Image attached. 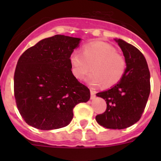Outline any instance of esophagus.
<instances>
[{
    "mask_svg": "<svg viewBox=\"0 0 161 161\" xmlns=\"http://www.w3.org/2000/svg\"><path fill=\"white\" fill-rule=\"evenodd\" d=\"M90 94H91V100H93L94 98H95V94H96V92L94 91L93 90H90Z\"/></svg>",
    "mask_w": 161,
    "mask_h": 161,
    "instance_id": "34e87169",
    "label": "esophagus"
}]
</instances>
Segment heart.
<instances>
[{"mask_svg": "<svg viewBox=\"0 0 161 161\" xmlns=\"http://www.w3.org/2000/svg\"><path fill=\"white\" fill-rule=\"evenodd\" d=\"M71 72L78 79H82L92 69L93 73L87 78L91 86L103 84L106 88L114 86L122 79L127 63L125 57L114 47L102 41L88 43L82 53L73 52L69 58Z\"/></svg>", "mask_w": 161, "mask_h": 161, "instance_id": "b5f03b06", "label": "heart"}]
</instances>
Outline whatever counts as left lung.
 I'll return each instance as SVG.
<instances>
[{"mask_svg":"<svg viewBox=\"0 0 161 161\" xmlns=\"http://www.w3.org/2000/svg\"><path fill=\"white\" fill-rule=\"evenodd\" d=\"M127 63L122 79L110 90L97 93L104 99L107 109L96 116L97 123L111 129H123L140 119L150 92V74L147 60L136 47L114 39Z\"/></svg>","mask_w":161,"mask_h":161,"instance_id":"1","label":"left lung"}]
</instances>
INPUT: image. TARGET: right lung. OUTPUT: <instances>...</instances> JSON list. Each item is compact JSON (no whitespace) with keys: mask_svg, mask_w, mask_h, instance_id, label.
I'll use <instances>...</instances> for the list:
<instances>
[{"mask_svg":"<svg viewBox=\"0 0 161 161\" xmlns=\"http://www.w3.org/2000/svg\"><path fill=\"white\" fill-rule=\"evenodd\" d=\"M80 38L55 35L22 53L14 75L16 105L25 122L51 130L67 126L73 108L90 98V91L73 75L69 58Z\"/></svg>","mask_w":161,"mask_h":161,"instance_id":"obj_1","label":"right lung"}]
</instances>
